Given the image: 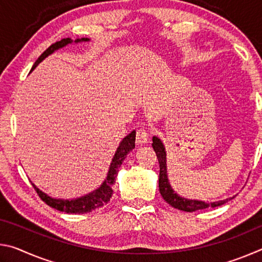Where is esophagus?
Returning <instances> with one entry per match:
<instances>
[{"mask_svg":"<svg viewBox=\"0 0 262 262\" xmlns=\"http://www.w3.org/2000/svg\"><path fill=\"white\" fill-rule=\"evenodd\" d=\"M148 141H149L148 133L145 132L143 128H140V129H137V132H136V143L137 144H145V143H148Z\"/></svg>","mask_w":262,"mask_h":262,"instance_id":"34e87169","label":"esophagus"}]
</instances>
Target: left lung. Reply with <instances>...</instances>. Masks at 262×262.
I'll return each mask as SVG.
<instances>
[{
    "mask_svg": "<svg viewBox=\"0 0 262 262\" xmlns=\"http://www.w3.org/2000/svg\"><path fill=\"white\" fill-rule=\"evenodd\" d=\"M152 148L155 152L157 155L158 162H159V192L168 205L172 206L176 209L183 210V211H196L200 209H206V208H215L224 205L225 202H228L230 199H225V200L216 201V202H205V201H199V200H190V199H186L180 196L179 194L174 192V189L171 187L170 181H168L167 177V166H166V151L165 147H164L163 142L157 136L152 137Z\"/></svg>",
    "mask_w": 262,
    "mask_h": 262,
    "instance_id": "obj_1",
    "label": "left lung"
}]
</instances>
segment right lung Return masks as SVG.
<instances>
[{"label":"right lung","instance_id":"right-lung-1","mask_svg":"<svg viewBox=\"0 0 262 262\" xmlns=\"http://www.w3.org/2000/svg\"><path fill=\"white\" fill-rule=\"evenodd\" d=\"M83 41L84 42L90 41V39L81 38V39H76V40H73V39L70 38H66V39H62L60 41H56L55 43H53V45L48 47L47 50L38 57V60L34 62L31 72L34 70V68L37 67L42 60H45L48 55L53 54L55 51L66 47L67 45H69V43H73V42L78 43ZM135 136H136V132L133 130L126 137H123L112 158L107 176H106V179L103 181V184H101L97 189L92 190V192H90L89 194L83 195L81 198L66 199V200L64 199H55V198L50 196V195H47L46 193H43L42 190L39 189L33 183L31 184H32L35 192L38 193L39 196H40L41 200L45 202L46 205L54 208V209L59 211L67 212V214H86V212L98 209V208L105 206L106 203L110 201V199L112 198L113 195L112 187L115 184V177H117L118 171H119L118 168L121 166L123 159L126 158L128 152H130L132 150L135 148Z\"/></svg>","mask_w":262,"mask_h":262}]
</instances>
